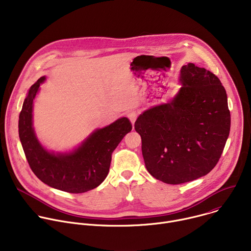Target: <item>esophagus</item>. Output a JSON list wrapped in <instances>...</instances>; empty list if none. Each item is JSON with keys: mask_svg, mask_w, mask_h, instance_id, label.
I'll use <instances>...</instances> for the list:
<instances>
[{"mask_svg": "<svg viewBox=\"0 0 251 251\" xmlns=\"http://www.w3.org/2000/svg\"><path fill=\"white\" fill-rule=\"evenodd\" d=\"M127 117H128L129 120L131 121L132 125H134V123H135V121H136V119H137V113H136V111H129V112L127 113Z\"/></svg>", "mask_w": 251, "mask_h": 251, "instance_id": "1", "label": "esophagus"}]
</instances>
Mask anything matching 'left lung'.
Here are the masks:
<instances>
[{
  "label": "left lung",
  "instance_id": "left-lung-1",
  "mask_svg": "<svg viewBox=\"0 0 251 251\" xmlns=\"http://www.w3.org/2000/svg\"><path fill=\"white\" fill-rule=\"evenodd\" d=\"M178 83L173 98L145 110L135 122L148 172L170 185L208 174L230 130L227 96L218 76L188 63L181 68Z\"/></svg>",
  "mask_w": 251,
  "mask_h": 251
}]
</instances>
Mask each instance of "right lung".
<instances>
[{"label":"right lung","instance_id":"obj_1","mask_svg":"<svg viewBox=\"0 0 251 251\" xmlns=\"http://www.w3.org/2000/svg\"><path fill=\"white\" fill-rule=\"evenodd\" d=\"M46 79L42 76L29 87L19 117V136L28 165L43 183L53 189L71 194L93 190L108 175L112 153L132 125L128 118L121 117L95 129L73 150H48L38 139L32 121L33 101Z\"/></svg>","mask_w":251,"mask_h":251}]
</instances>
